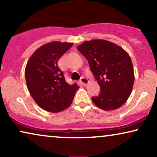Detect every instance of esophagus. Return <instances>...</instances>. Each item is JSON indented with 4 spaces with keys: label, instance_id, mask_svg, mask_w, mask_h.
Returning <instances> with one entry per match:
<instances>
[{
    "label": "esophagus",
    "instance_id": "obj_1",
    "mask_svg": "<svg viewBox=\"0 0 157 157\" xmlns=\"http://www.w3.org/2000/svg\"><path fill=\"white\" fill-rule=\"evenodd\" d=\"M81 82L82 83V84L84 86H87L88 84H89V81L86 78H85V77H82V78H81Z\"/></svg>",
    "mask_w": 157,
    "mask_h": 157
}]
</instances>
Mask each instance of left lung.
I'll use <instances>...</instances> for the list:
<instances>
[{"mask_svg": "<svg viewBox=\"0 0 157 157\" xmlns=\"http://www.w3.org/2000/svg\"><path fill=\"white\" fill-rule=\"evenodd\" d=\"M86 58L101 92L92 97L104 111L115 110L126 102L132 93L134 73L132 59L118 45L104 39L87 40L77 47Z\"/></svg>", "mask_w": 157, "mask_h": 157, "instance_id": "obj_1", "label": "left lung"}]
</instances>
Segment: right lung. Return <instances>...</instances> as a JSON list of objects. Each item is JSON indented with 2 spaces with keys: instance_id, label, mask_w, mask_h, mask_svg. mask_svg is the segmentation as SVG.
Listing matches in <instances>:
<instances>
[{
  "instance_id": "right-lung-1",
  "label": "right lung",
  "mask_w": 157,
  "mask_h": 157,
  "mask_svg": "<svg viewBox=\"0 0 157 157\" xmlns=\"http://www.w3.org/2000/svg\"><path fill=\"white\" fill-rule=\"evenodd\" d=\"M72 43L52 41L38 48L27 62L25 77L32 98L40 108L58 113L68 108L78 86L66 81L58 61Z\"/></svg>"
}]
</instances>
